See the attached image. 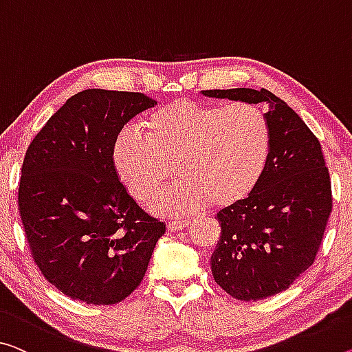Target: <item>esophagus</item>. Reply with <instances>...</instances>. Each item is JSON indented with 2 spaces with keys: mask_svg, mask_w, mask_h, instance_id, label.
Wrapping results in <instances>:
<instances>
[{
  "mask_svg": "<svg viewBox=\"0 0 352 352\" xmlns=\"http://www.w3.org/2000/svg\"><path fill=\"white\" fill-rule=\"evenodd\" d=\"M188 225H190V220H171V221H168V230L170 231H181Z\"/></svg>",
  "mask_w": 352,
  "mask_h": 352,
  "instance_id": "1",
  "label": "esophagus"
}]
</instances>
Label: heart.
Wrapping results in <instances>:
<instances>
[{"label":"heart","instance_id":"obj_1","mask_svg":"<svg viewBox=\"0 0 352 352\" xmlns=\"http://www.w3.org/2000/svg\"><path fill=\"white\" fill-rule=\"evenodd\" d=\"M144 137L126 129L111 146L120 181L146 201L170 176L179 181L151 203L159 215H186L215 203L232 208L250 197L266 170L270 131L264 113L248 104L208 105L176 99L151 111Z\"/></svg>","mask_w":352,"mask_h":352}]
</instances>
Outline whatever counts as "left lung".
<instances>
[{"mask_svg": "<svg viewBox=\"0 0 352 352\" xmlns=\"http://www.w3.org/2000/svg\"><path fill=\"white\" fill-rule=\"evenodd\" d=\"M203 96L264 107L270 149L266 170L245 201L217 214L214 280L239 300L288 289L315 261L332 210L321 144L282 99L261 88L209 89Z\"/></svg>", "mask_w": 352, "mask_h": 352, "instance_id": "1", "label": "left lung"}]
</instances>
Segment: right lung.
Instances as JSON below:
<instances>
[{"label": "right lung", "mask_w": 352, "mask_h": 352, "mask_svg": "<svg viewBox=\"0 0 352 352\" xmlns=\"http://www.w3.org/2000/svg\"><path fill=\"white\" fill-rule=\"evenodd\" d=\"M155 105L142 93L85 89L26 149L19 186L25 234L41 272L67 297L93 305L126 299L165 232L111 164L124 124Z\"/></svg>", "instance_id": "right-lung-1"}]
</instances>
